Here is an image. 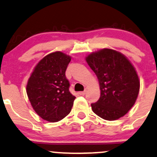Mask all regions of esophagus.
I'll use <instances>...</instances> for the list:
<instances>
[{
	"label": "esophagus",
	"instance_id": "34e87169",
	"mask_svg": "<svg viewBox=\"0 0 157 157\" xmlns=\"http://www.w3.org/2000/svg\"><path fill=\"white\" fill-rule=\"evenodd\" d=\"M86 94V90H84V91L79 92V94H80V95H81V96H84Z\"/></svg>",
	"mask_w": 157,
	"mask_h": 157
}]
</instances>
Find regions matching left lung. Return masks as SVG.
Listing matches in <instances>:
<instances>
[{
	"label": "left lung",
	"mask_w": 157,
	"mask_h": 157,
	"mask_svg": "<svg viewBox=\"0 0 157 157\" xmlns=\"http://www.w3.org/2000/svg\"><path fill=\"white\" fill-rule=\"evenodd\" d=\"M86 60L99 83L100 97L91 104L93 112L107 121L125 116L140 90L138 75L131 61L121 52L109 48L90 52Z\"/></svg>",
	"instance_id": "1"
}]
</instances>
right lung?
I'll use <instances>...</instances> for the list:
<instances>
[{
	"instance_id": "add662e5",
	"label": "right lung",
	"mask_w": 157,
	"mask_h": 157,
	"mask_svg": "<svg viewBox=\"0 0 157 157\" xmlns=\"http://www.w3.org/2000/svg\"><path fill=\"white\" fill-rule=\"evenodd\" d=\"M71 57L60 51L51 52L38 62L26 86L33 109L42 119L58 122L71 112L75 97L65 76Z\"/></svg>"
}]
</instances>
